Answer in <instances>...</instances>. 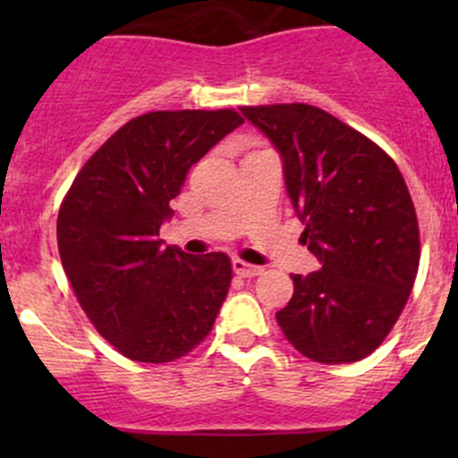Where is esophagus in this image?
Wrapping results in <instances>:
<instances>
[{
    "mask_svg": "<svg viewBox=\"0 0 458 458\" xmlns=\"http://www.w3.org/2000/svg\"><path fill=\"white\" fill-rule=\"evenodd\" d=\"M233 270H234V275H239V276H257V275H261L263 267L252 266V263L242 261V259H233Z\"/></svg>",
    "mask_w": 458,
    "mask_h": 458,
    "instance_id": "obj_1",
    "label": "esophagus"
}]
</instances>
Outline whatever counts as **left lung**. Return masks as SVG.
Segmentation results:
<instances>
[{
    "label": "left lung",
    "instance_id": "obj_1",
    "mask_svg": "<svg viewBox=\"0 0 458 458\" xmlns=\"http://www.w3.org/2000/svg\"><path fill=\"white\" fill-rule=\"evenodd\" d=\"M242 114L279 152L306 224L301 243L321 263L293 275L276 323L312 361H359L386 339L417 279L419 224L403 174L377 143L315 106H246Z\"/></svg>",
    "mask_w": 458,
    "mask_h": 458
}]
</instances>
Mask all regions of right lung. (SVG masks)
<instances>
[{
  "mask_svg": "<svg viewBox=\"0 0 458 458\" xmlns=\"http://www.w3.org/2000/svg\"><path fill=\"white\" fill-rule=\"evenodd\" d=\"M234 110H157L119 128L72 182L57 216L64 272L97 332L123 357L165 363L206 339L228 297L224 252L164 246L186 173L239 128Z\"/></svg>",
  "mask_w": 458,
  "mask_h": 458,
  "instance_id": "add662e5",
  "label": "right lung"
}]
</instances>
